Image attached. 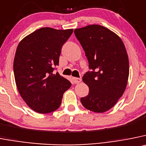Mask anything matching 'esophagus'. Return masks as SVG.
<instances>
[{"instance_id":"1","label":"esophagus","mask_w":146,"mask_h":146,"mask_svg":"<svg viewBox=\"0 0 146 146\" xmlns=\"http://www.w3.org/2000/svg\"><path fill=\"white\" fill-rule=\"evenodd\" d=\"M72 80H73V82H74V84H78L80 82H81V81H82V80L80 78H76V77H73Z\"/></svg>"}]
</instances>
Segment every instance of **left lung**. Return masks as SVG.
I'll return each mask as SVG.
<instances>
[{"mask_svg":"<svg viewBox=\"0 0 146 146\" xmlns=\"http://www.w3.org/2000/svg\"><path fill=\"white\" fill-rule=\"evenodd\" d=\"M83 48L90 69L82 77L89 93L81 98L85 109L104 113L117 104L129 77V58L125 44L116 33L98 25L74 29Z\"/></svg>","mask_w":146,"mask_h":146,"instance_id":"obj_1","label":"left lung"}]
</instances>
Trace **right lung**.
<instances>
[{
	"label": "right lung",
	"mask_w": 146,
	"mask_h": 146,
	"mask_svg": "<svg viewBox=\"0 0 146 146\" xmlns=\"http://www.w3.org/2000/svg\"><path fill=\"white\" fill-rule=\"evenodd\" d=\"M73 29L42 27L28 35L17 46L14 60L16 85L27 105L39 113L59 108L63 95L72 84L56 72L61 47Z\"/></svg>",
	"instance_id": "1"
}]
</instances>
